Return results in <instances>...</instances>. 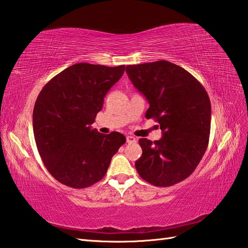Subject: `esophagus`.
Instances as JSON below:
<instances>
[{"label":"esophagus","instance_id":"1","mask_svg":"<svg viewBox=\"0 0 248 248\" xmlns=\"http://www.w3.org/2000/svg\"><path fill=\"white\" fill-rule=\"evenodd\" d=\"M126 141H127V143H129V144H130V143H136V138H135V137H133V136H127V137H126Z\"/></svg>","mask_w":248,"mask_h":248}]
</instances>
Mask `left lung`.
<instances>
[{"label": "left lung", "mask_w": 248, "mask_h": 248, "mask_svg": "<svg viewBox=\"0 0 248 248\" xmlns=\"http://www.w3.org/2000/svg\"><path fill=\"white\" fill-rule=\"evenodd\" d=\"M126 73L150 104L146 118H155L162 133L158 141L139 140L137 172L154 186L177 184L192 174L207 150L211 124L207 92L188 71L166 60L127 65Z\"/></svg>", "instance_id": "obj_1"}]
</instances>
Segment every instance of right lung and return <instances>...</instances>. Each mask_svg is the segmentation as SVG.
I'll list each match as a JSON object with an SVG mask.
<instances>
[{
	"label": "right lung",
	"instance_id": "obj_1",
	"mask_svg": "<svg viewBox=\"0 0 248 248\" xmlns=\"http://www.w3.org/2000/svg\"><path fill=\"white\" fill-rule=\"evenodd\" d=\"M125 65L76 63L43 87L32 112L38 152L55 179L74 189L100 181L126 138L92 128L106 96Z\"/></svg>",
	"mask_w": 248,
	"mask_h": 248
}]
</instances>
